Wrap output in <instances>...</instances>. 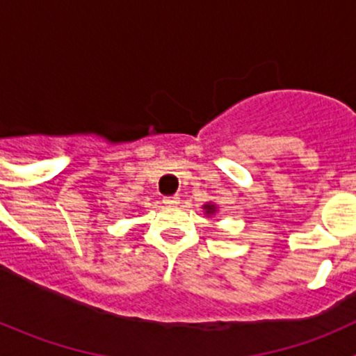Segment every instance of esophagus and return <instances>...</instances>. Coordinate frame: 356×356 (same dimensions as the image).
Returning a JSON list of instances; mask_svg holds the SVG:
<instances>
[{"mask_svg":"<svg viewBox=\"0 0 356 356\" xmlns=\"http://www.w3.org/2000/svg\"><path fill=\"white\" fill-rule=\"evenodd\" d=\"M179 201H181L179 196H165L163 204H167V207H175V204H179Z\"/></svg>","mask_w":356,"mask_h":356,"instance_id":"esophagus-1","label":"esophagus"}]
</instances>
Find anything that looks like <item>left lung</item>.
<instances>
[{"label": "left lung", "instance_id": "8db88e82", "mask_svg": "<svg viewBox=\"0 0 356 356\" xmlns=\"http://www.w3.org/2000/svg\"><path fill=\"white\" fill-rule=\"evenodd\" d=\"M207 208V213H213V204H204Z\"/></svg>", "mask_w": 356, "mask_h": 356}]
</instances>
